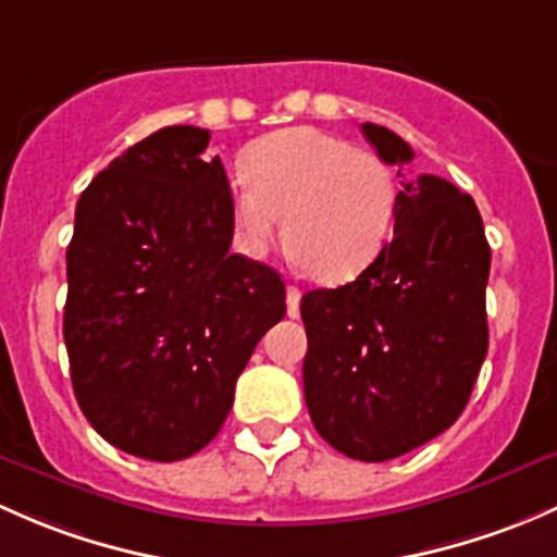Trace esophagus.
<instances>
[{
	"label": "esophagus",
	"instance_id": "34e87169",
	"mask_svg": "<svg viewBox=\"0 0 557 557\" xmlns=\"http://www.w3.org/2000/svg\"><path fill=\"white\" fill-rule=\"evenodd\" d=\"M285 304H288V318H298V314H301V309H298V304H301V290H298L296 285H288V288H285Z\"/></svg>",
	"mask_w": 557,
	"mask_h": 557
}]
</instances>
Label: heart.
<instances>
[{
  "label": "heart",
  "instance_id": "b5f03b06",
  "mask_svg": "<svg viewBox=\"0 0 557 557\" xmlns=\"http://www.w3.org/2000/svg\"><path fill=\"white\" fill-rule=\"evenodd\" d=\"M230 184L234 239L263 259L283 237L320 283H347L389 243L397 181L382 157L318 127H285L248 146Z\"/></svg>",
  "mask_w": 557,
  "mask_h": 557
}]
</instances>
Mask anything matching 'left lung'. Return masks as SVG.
<instances>
[{"label":"left lung","instance_id":"left-lung-1","mask_svg":"<svg viewBox=\"0 0 557 557\" xmlns=\"http://www.w3.org/2000/svg\"><path fill=\"white\" fill-rule=\"evenodd\" d=\"M362 133L389 165L413 160L386 127L366 122ZM400 184L395 237L376 261L355 283L301 298L309 417L360 461L395 459L446 432L488 352L491 248L475 200L437 175Z\"/></svg>","mask_w":557,"mask_h":557}]
</instances>
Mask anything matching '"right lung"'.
I'll use <instances>...</instances> for the list:
<instances>
[{
	"label": "right lung",
	"mask_w": 557,
	"mask_h": 557,
	"mask_svg": "<svg viewBox=\"0 0 557 557\" xmlns=\"http://www.w3.org/2000/svg\"><path fill=\"white\" fill-rule=\"evenodd\" d=\"M210 131L173 125L82 191L63 309L72 384L125 454L178 461L219 435L256 344L285 318L272 267L230 253V181Z\"/></svg>",
	"instance_id": "right-lung-1"
}]
</instances>
